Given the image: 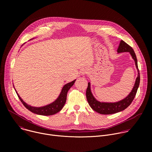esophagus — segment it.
I'll return each instance as SVG.
<instances>
[{
	"instance_id": "34e87169",
	"label": "esophagus",
	"mask_w": 152,
	"mask_h": 152,
	"mask_svg": "<svg viewBox=\"0 0 152 152\" xmlns=\"http://www.w3.org/2000/svg\"><path fill=\"white\" fill-rule=\"evenodd\" d=\"M85 73H86V72H85V71H83V72H82V75H85Z\"/></svg>"
}]
</instances>
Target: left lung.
<instances>
[{
  "instance_id": "obj_1",
  "label": "left lung",
  "mask_w": 152,
  "mask_h": 152,
  "mask_svg": "<svg viewBox=\"0 0 152 152\" xmlns=\"http://www.w3.org/2000/svg\"><path fill=\"white\" fill-rule=\"evenodd\" d=\"M117 52L118 53H123V52H129L130 54H131V55L132 56V58H133L135 63V66L138 72V76L136 79L134 87L131 92L129 93V94H128L127 96L123 100L117 102H114V103L100 102L97 100H96V99L93 96L92 94V92L91 91L90 83L88 82V87L86 91V99H87V101L92 109L100 114H104V115L113 114H115L124 110L126 108H127L130 104H131L132 102L133 101V100L135 97L138 88L139 87L140 82V71L138 68V62H137V56L134 49L131 46H129L124 41L121 40L119 46L117 49Z\"/></svg>"
}]
</instances>
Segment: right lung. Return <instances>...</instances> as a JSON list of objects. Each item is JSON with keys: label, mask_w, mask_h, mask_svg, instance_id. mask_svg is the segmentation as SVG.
<instances>
[{"label": "right lung", "mask_w": 152, "mask_h": 152, "mask_svg": "<svg viewBox=\"0 0 152 152\" xmlns=\"http://www.w3.org/2000/svg\"><path fill=\"white\" fill-rule=\"evenodd\" d=\"M34 39V38H32ZM76 81V79L73 80L71 82H69L67 84L65 85L61 91L60 94L59 95L58 97L52 103L41 107H35L32 106L29 104H28L26 102L23 101V100L21 99L17 92L16 91V90L15 89V91L20 100L21 102L23 104V105L27 108V109L30 111L31 112L38 114V115H52L53 114H55L59 112L64 107L65 103H66V100H67V94L68 91L70 90V88L73 85ZM14 86V85H13Z\"/></svg>", "instance_id": "1"}]
</instances>
